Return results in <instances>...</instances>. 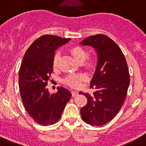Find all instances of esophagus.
<instances>
[{
    "mask_svg": "<svg viewBox=\"0 0 146 146\" xmlns=\"http://www.w3.org/2000/svg\"><path fill=\"white\" fill-rule=\"evenodd\" d=\"M72 95L73 97H74V96H76L78 95V92H77V91H72Z\"/></svg>",
    "mask_w": 146,
    "mask_h": 146,
    "instance_id": "obj_1",
    "label": "esophagus"
}]
</instances>
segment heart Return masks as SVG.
I'll list each match as a JSON object with an SVG mask.
<instances>
[{
	"mask_svg": "<svg viewBox=\"0 0 146 146\" xmlns=\"http://www.w3.org/2000/svg\"><path fill=\"white\" fill-rule=\"evenodd\" d=\"M70 52L76 61L77 62H83L84 60L86 58V52L84 50L83 48L80 47V46H73L70 48ZM60 58V53L57 52L54 57V60H53V64L54 66H56L58 64V60ZM95 64V62L93 59H88L86 62L84 64L85 67H86L88 70H91L93 67H94ZM85 75L83 74H70L68 76L65 78L64 79V83L67 84V85L70 86L72 87H78L80 85V82L83 81L85 79Z\"/></svg>",
	"mask_w": 146,
	"mask_h": 146,
	"instance_id": "heart-1",
	"label": "heart"
}]
</instances>
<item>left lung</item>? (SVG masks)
Here are the masks:
<instances>
[{"mask_svg": "<svg viewBox=\"0 0 146 146\" xmlns=\"http://www.w3.org/2000/svg\"><path fill=\"white\" fill-rule=\"evenodd\" d=\"M80 44L94 48L98 58L90 84L96 91L79 93L88 99L81 116L88 124L104 125L118 113L125 100L130 83L127 61L117 43L103 34L87 37Z\"/></svg>", "mask_w": 146, "mask_h": 146, "instance_id": "8db88e82", "label": "left lung"}]
</instances>
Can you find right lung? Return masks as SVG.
I'll use <instances>...</instances> for the list:
<instances>
[{
  "instance_id": "1",
  "label": "right lung",
  "mask_w": 146,
  "mask_h": 146,
  "mask_svg": "<svg viewBox=\"0 0 146 146\" xmlns=\"http://www.w3.org/2000/svg\"><path fill=\"white\" fill-rule=\"evenodd\" d=\"M70 38L44 35L34 40L26 51L19 72V86L24 106L40 125L48 126L60 118L72 94L64 87L50 94L46 88L52 72L55 51Z\"/></svg>"
}]
</instances>
